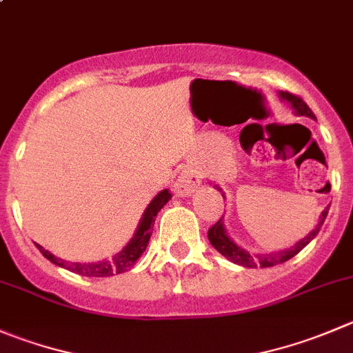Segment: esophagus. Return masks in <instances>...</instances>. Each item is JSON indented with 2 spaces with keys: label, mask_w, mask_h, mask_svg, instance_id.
I'll return each mask as SVG.
<instances>
[{
  "label": "esophagus",
  "mask_w": 353,
  "mask_h": 353,
  "mask_svg": "<svg viewBox=\"0 0 353 353\" xmlns=\"http://www.w3.org/2000/svg\"><path fill=\"white\" fill-rule=\"evenodd\" d=\"M200 183H201V179H200V176H198L196 170L188 169V170H184L179 177H177L174 188H176L177 194H190V193H193L198 186H200Z\"/></svg>",
  "instance_id": "34e87169"
}]
</instances>
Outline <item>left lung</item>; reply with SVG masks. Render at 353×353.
I'll return each instance as SVG.
<instances>
[{"label":"left lung","mask_w":353,"mask_h":353,"mask_svg":"<svg viewBox=\"0 0 353 353\" xmlns=\"http://www.w3.org/2000/svg\"><path fill=\"white\" fill-rule=\"evenodd\" d=\"M281 98H285L286 101H290L293 107V110H295L299 115H305V117H310V119L316 117V115L312 114V110L309 108V105H307L302 98L296 97V94L288 93V91H281ZM327 210H330V207L324 208L323 214H321L319 224L316 225V229H314L309 236H305L303 239H300V241L296 243L295 246H292V248L283 250V252H278V253H269V255H256V256L250 255L248 252H245L241 246L236 245V243L232 241L228 234H225L222 219H219V221L215 222L210 229H208V239H210L212 246H214V248L217 250L221 255H224L225 259L231 260V262H234V263H238V265H243V268H256V265H260V268H272V265H278V263H283V262H286V260L293 259L296 253L302 252V250L305 248V246L309 245L314 238H316L317 232H319V229H321V225L324 224V219H326Z\"/></svg>","instance_id":"left-lung-1"}]
</instances>
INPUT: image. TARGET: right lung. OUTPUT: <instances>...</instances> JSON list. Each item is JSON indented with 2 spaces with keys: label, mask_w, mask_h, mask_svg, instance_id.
<instances>
[{
  "label": "right lung",
  "mask_w": 353,
  "mask_h": 353,
  "mask_svg": "<svg viewBox=\"0 0 353 353\" xmlns=\"http://www.w3.org/2000/svg\"><path fill=\"white\" fill-rule=\"evenodd\" d=\"M172 198V193L169 190H163L157 194L152 200V203L148 205V208L143 214L141 222H139V228L136 231L134 238L129 241V245H125V248L121 253L114 256L112 260H103V262L97 263H77V262H67V260H61L58 256L51 255L48 250H44L43 246L37 245L39 252L46 256L50 262H53L54 265H60V268L67 269V271L75 272L79 276H85V278H108V276L122 274V272L129 271L136 263V260L143 255V252L146 250L150 241V236L153 232V224H155V217L160 212V208L167 203V201Z\"/></svg>",
  "instance_id": "1"
}]
</instances>
